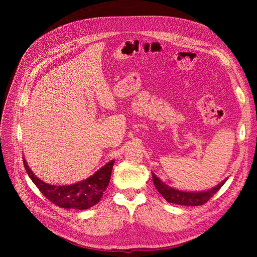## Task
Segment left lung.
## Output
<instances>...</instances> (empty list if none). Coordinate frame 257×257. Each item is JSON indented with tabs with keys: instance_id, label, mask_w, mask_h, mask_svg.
<instances>
[{
	"instance_id": "obj_1",
	"label": "left lung",
	"mask_w": 257,
	"mask_h": 257,
	"mask_svg": "<svg viewBox=\"0 0 257 257\" xmlns=\"http://www.w3.org/2000/svg\"><path fill=\"white\" fill-rule=\"evenodd\" d=\"M152 179H153V183L155 185V188H157L159 193L168 201V203L180 205V206H192V207L200 206L207 203V201L222 188L223 184L227 180V178L224 179L222 182H220L216 186H214V188L209 189L207 191L186 192V191H180V190L174 189L172 186L167 185L166 183L160 180V178H158L153 173H152Z\"/></svg>"
}]
</instances>
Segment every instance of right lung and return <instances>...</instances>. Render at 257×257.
Segmentation results:
<instances>
[{
  "instance_id": "right-lung-1",
  "label": "right lung",
  "mask_w": 257,
  "mask_h": 257,
  "mask_svg": "<svg viewBox=\"0 0 257 257\" xmlns=\"http://www.w3.org/2000/svg\"><path fill=\"white\" fill-rule=\"evenodd\" d=\"M113 163V160L108 162L85 180L74 184L53 185L46 183L40 178H37L30 169L25 157H23V165H25L29 177L46 198L61 208L77 210L89 209L100 200L109 184Z\"/></svg>"
}]
</instances>
